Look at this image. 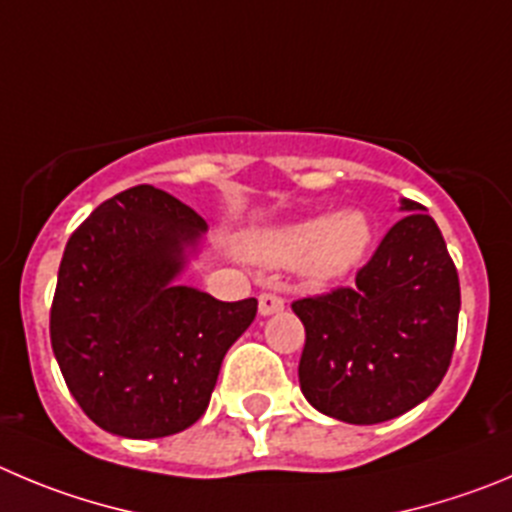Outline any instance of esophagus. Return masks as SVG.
<instances>
[{"mask_svg": "<svg viewBox=\"0 0 512 512\" xmlns=\"http://www.w3.org/2000/svg\"><path fill=\"white\" fill-rule=\"evenodd\" d=\"M285 308L283 298L275 293H262L260 295V315H272V313H280Z\"/></svg>", "mask_w": 512, "mask_h": 512, "instance_id": "1", "label": "esophagus"}]
</instances>
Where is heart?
Listing matches in <instances>:
<instances>
[{"label": "heart", "instance_id": "1", "mask_svg": "<svg viewBox=\"0 0 512 512\" xmlns=\"http://www.w3.org/2000/svg\"><path fill=\"white\" fill-rule=\"evenodd\" d=\"M374 240L369 217L358 209L338 214H310L272 224L247 237V255L267 267H303L315 283L346 278L364 260Z\"/></svg>", "mask_w": 512, "mask_h": 512}]
</instances>
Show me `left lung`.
Masks as SVG:
<instances>
[{
	"label": "left lung",
	"mask_w": 512,
	"mask_h": 512,
	"mask_svg": "<svg viewBox=\"0 0 512 512\" xmlns=\"http://www.w3.org/2000/svg\"><path fill=\"white\" fill-rule=\"evenodd\" d=\"M356 285L295 300L305 326L300 391L326 417L379 424L422 404L447 374L460 280L437 222L401 199Z\"/></svg>",
	"instance_id": "1"
}]
</instances>
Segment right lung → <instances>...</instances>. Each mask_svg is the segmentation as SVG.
I'll return each instance as SVG.
<instances>
[{
	"label": "right lung",
	"instance_id": "obj_1",
	"mask_svg": "<svg viewBox=\"0 0 512 512\" xmlns=\"http://www.w3.org/2000/svg\"><path fill=\"white\" fill-rule=\"evenodd\" d=\"M207 222L156 186L100 204L68 240L50 341L70 394L105 432L156 439L209 407L222 358L257 300L222 303L181 285L204 252Z\"/></svg>",
	"mask_w": 512,
	"mask_h": 512
}]
</instances>
